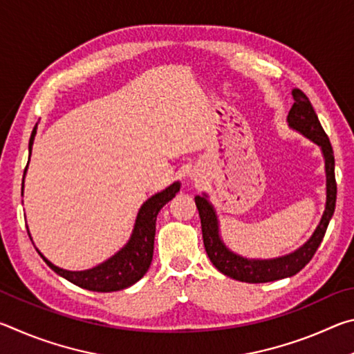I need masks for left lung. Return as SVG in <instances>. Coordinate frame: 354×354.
Here are the masks:
<instances>
[{
	"label": "left lung",
	"instance_id": "1",
	"mask_svg": "<svg viewBox=\"0 0 354 354\" xmlns=\"http://www.w3.org/2000/svg\"><path fill=\"white\" fill-rule=\"evenodd\" d=\"M293 95V106L290 107L287 122H289L293 129L299 131L317 145L322 148L323 156H325V170H326V206L323 217L319 226L314 231L313 237L298 248L293 253L277 257V259L268 261H256V259H245L242 256H237L232 251L225 247L218 236V221L212 206L209 205L206 195H196L195 205L198 209L200 220H201V231H203V243H205L206 253L209 259L215 266L218 272L232 279L243 281V283H268V281L283 279L287 277L297 274L306 263L313 259L317 248L325 237L326 227L331 220L334 209H335V196H337V184H335L334 175V153L331 142L323 131L319 122V117L310 104L309 98L301 91L292 92Z\"/></svg>",
	"mask_w": 354,
	"mask_h": 354
}]
</instances>
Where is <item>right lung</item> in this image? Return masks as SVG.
<instances>
[{
	"label": "right lung",
	"instance_id": "add662e5",
	"mask_svg": "<svg viewBox=\"0 0 354 354\" xmlns=\"http://www.w3.org/2000/svg\"><path fill=\"white\" fill-rule=\"evenodd\" d=\"M35 127L32 129L31 139H29V156H31L34 136L37 133ZM178 190L179 183H173L170 187L159 192V194H156L148 201L143 203L139 214H137L134 231L129 242L115 256H112L111 259L91 268V270H62V268L56 267L55 263L45 259L40 253L39 254L44 257V261L50 266L51 270H55L62 278L82 287V289L93 292H115L127 289V287L136 284L148 272L149 263H151L153 259L156 217H158L160 209L176 195Z\"/></svg>",
	"mask_w": 354,
	"mask_h": 354
}]
</instances>
